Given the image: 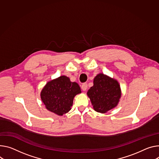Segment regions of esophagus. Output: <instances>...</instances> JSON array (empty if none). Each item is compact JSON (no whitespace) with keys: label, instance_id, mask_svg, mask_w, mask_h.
<instances>
[{"label":"esophagus","instance_id":"esophagus-1","mask_svg":"<svg viewBox=\"0 0 159 159\" xmlns=\"http://www.w3.org/2000/svg\"><path fill=\"white\" fill-rule=\"evenodd\" d=\"M81 89H82V91H85L86 90H87V89H88V84H86V83L83 84L82 85V86H81Z\"/></svg>","mask_w":159,"mask_h":159}]
</instances>
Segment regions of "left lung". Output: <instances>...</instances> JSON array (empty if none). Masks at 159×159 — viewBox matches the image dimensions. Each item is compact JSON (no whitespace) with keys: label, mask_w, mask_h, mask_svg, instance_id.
Returning a JSON list of instances; mask_svg holds the SVG:
<instances>
[{"label":"left lung","mask_w":159,"mask_h":159,"mask_svg":"<svg viewBox=\"0 0 159 159\" xmlns=\"http://www.w3.org/2000/svg\"><path fill=\"white\" fill-rule=\"evenodd\" d=\"M93 84L87 94L96 111L105 113L118 105L121 90L117 80L99 74L94 77Z\"/></svg>","instance_id":"obj_1"}]
</instances>
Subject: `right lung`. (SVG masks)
Returning a JSON list of instances; mask_svg holds the SVG:
<instances>
[{
    "instance_id": "obj_1",
    "label": "right lung",
    "mask_w": 159,
    "mask_h": 159,
    "mask_svg": "<svg viewBox=\"0 0 159 159\" xmlns=\"http://www.w3.org/2000/svg\"><path fill=\"white\" fill-rule=\"evenodd\" d=\"M80 93L77 82H72L63 75L48 82L42 89L40 97L49 111L63 115L71 110L74 97Z\"/></svg>"
}]
</instances>
